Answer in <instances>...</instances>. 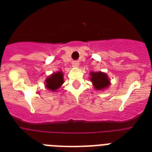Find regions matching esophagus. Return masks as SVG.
<instances>
[{
    "label": "esophagus",
    "mask_w": 152,
    "mask_h": 152,
    "mask_svg": "<svg viewBox=\"0 0 152 152\" xmlns=\"http://www.w3.org/2000/svg\"><path fill=\"white\" fill-rule=\"evenodd\" d=\"M72 66L75 67V68H77L80 65V63H79L78 61H73L72 62Z\"/></svg>",
    "instance_id": "34e87169"
}]
</instances>
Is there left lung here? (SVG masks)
<instances>
[{
	"label": "left lung",
	"instance_id": "8db88e82",
	"mask_svg": "<svg viewBox=\"0 0 152 152\" xmlns=\"http://www.w3.org/2000/svg\"><path fill=\"white\" fill-rule=\"evenodd\" d=\"M90 80L96 91H104L110 88L111 83L107 74L103 72H91Z\"/></svg>",
	"mask_w": 152,
	"mask_h": 152
}]
</instances>
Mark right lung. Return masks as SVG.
Masks as SVG:
<instances>
[{
    "instance_id": "obj_1",
    "label": "right lung",
    "mask_w": 152,
    "mask_h": 152,
    "mask_svg": "<svg viewBox=\"0 0 152 152\" xmlns=\"http://www.w3.org/2000/svg\"><path fill=\"white\" fill-rule=\"evenodd\" d=\"M64 73L62 71L53 72L46 77L45 80V88L53 92H56L64 83Z\"/></svg>"
}]
</instances>
